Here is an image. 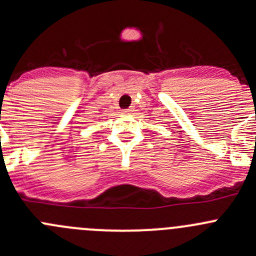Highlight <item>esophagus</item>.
Masks as SVG:
<instances>
[{"label":"esophagus","instance_id":"1","mask_svg":"<svg viewBox=\"0 0 256 256\" xmlns=\"http://www.w3.org/2000/svg\"><path fill=\"white\" fill-rule=\"evenodd\" d=\"M134 112V106H130V108H128V109L125 110V112H128V114H131V112Z\"/></svg>","mask_w":256,"mask_h":256}]
</instances>
